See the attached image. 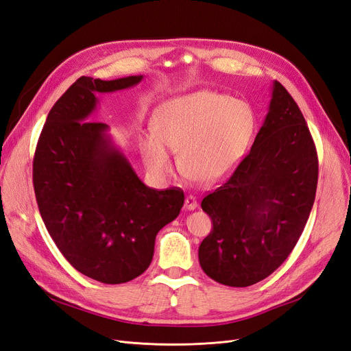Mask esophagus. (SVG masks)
<instances>
[{"mask_svg": "<svg viewBox=\"0 0 351 351\" xmlns=\"http://www.w3.org/2000/svg\"><path fill=\"white\" fill-rule=\"evenodd\" d=\"M197 208V200L195 196H187L184 199V209L186 210H195Z\"/></svg>", "mask_w": 351, "mask_h": 351, "instance_id": "obj_1", "label": "esophagus"}]
</instances>
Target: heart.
<instances>
[{
	"instance_id": "1",
	"label": "heart",
	"mask_w": 351,
	"mask_h": 351,
	"mask_svg": "<svg viewBox=\"0 0 351 351\" xmlns=\"http://www.w3.org/2000/svg\"><path fill=\"white\" fill-rule=\"evenodd\" d=\"M151 129L152 134L139 141V151L152 174L164 177L173 171L169 150L178 154L180 169L187 178L212 184L227 178L241 162L256 130V115L246 101L196 90L156 107Z\"/></svg>"
}]
</instances>
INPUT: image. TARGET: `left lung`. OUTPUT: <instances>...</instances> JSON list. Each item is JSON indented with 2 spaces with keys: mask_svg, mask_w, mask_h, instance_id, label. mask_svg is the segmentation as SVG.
<instances>
[{
  "mask_svg": "<svg viewBox=\"0 0 351 351\" xmlns=\"http://www.w3.org/2000/svg\"><path fill=\"white\" fill-rule=\"evenodd\" d=\"M316 184L311 132L291 95L275 80L268 114L249 155L202 200L214 224L199 246L204 272L230 287L267 278L299 241Z\"/></svg>",
  "mask_w": 351,
  "mask_h": 351,
  "instance_id": "1",
  "label": "left lung"
}]
</instances>
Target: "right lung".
<instances>
[{
  "mask_svg": "<svg viewBox=\"0 0 351 351\" xmlns=\"http://www.w3.org/2000/svg\"><path fill=\"white\" fill-rule=\"evenodd\" d=\"M142 80V74L77 79L51 108L34 158L35 195L49 236L71 267L104 284L143 274L158 231L184 204L183 190L147 187L112 141L108 124L90 120L98 93Z\"/></svg>",
  "mask_w": 351,
  "mask_h": 351,
  "instance_id": "1",
  "label": "right lung"
}]
</instances>
